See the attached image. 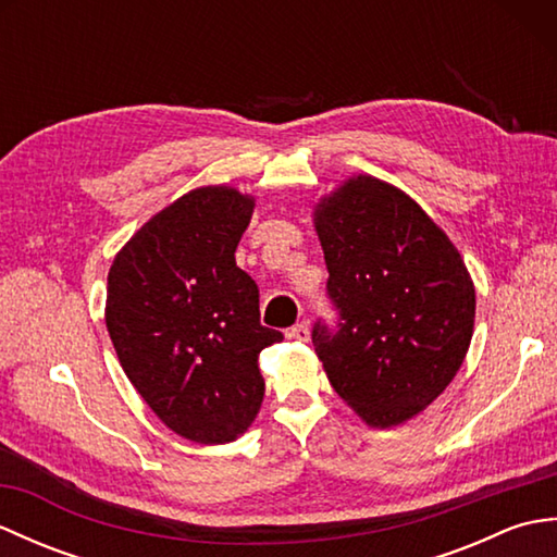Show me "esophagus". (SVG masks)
Returning a JSON list of instances; mask_svg holds the SVG:
<instances>
[{"label": "esophagus", "instance_id": "34e87169", "mask_svg": "<svg viewBox=\"0 0 557 557\" xmlns=\"http://www.w3.org/2000/svg\"><path fill=\"white\" fill-rule=\"evenodd\" d=\"M309 335H311V330H309V323H306V321L297 323V325L289 330V337L292 339H299V342H306V339H309Z\"/></svg>", "mask_w": 557, "mask_h": 557}]
</instances>
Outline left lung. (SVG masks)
<instances>
[{"mask_svg":"<svg viewBox=\"0 0 557 557\" xmlns=\"http://www.w3.org/2000/svg\"><path fill=\"white\" fill-rule=\"evenodd\" d=\"M337 323L313 347L335 393L375 429L423 411L467 357L476 292L445 232L401 194L357 176L315 206Z\"/></svg>","mask_w":557,"mask_h":557,"instance_id":"obj_1","label":"left lung"}]
</instances>
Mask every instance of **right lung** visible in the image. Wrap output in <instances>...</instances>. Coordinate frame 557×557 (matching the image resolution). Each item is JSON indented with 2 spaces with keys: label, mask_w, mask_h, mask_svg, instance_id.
<instances>
[{
  "label": "right lung",
  "mask_w": 557,
  "mask_h": 557,
  "mask_svg": "<svg viewBox=\"0 0 557 557\" xmlns=\"http://www.w3.org/2000/svg\"><path fill=\"white\" fill-rule=\"evenodd\" d=\"M251 212L236 188H196L146 222L108 275L104 323L124 373L194 443L251 425L265 395L258 354L285 337L260 325L258 285L234 258Z\"/></svg>",
  "instance_id": "1"
}]
</instances>
